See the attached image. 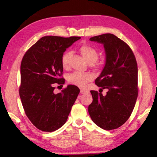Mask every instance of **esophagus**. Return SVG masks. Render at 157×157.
I'll return each mask as SVG.
<instances>
[{
  "instance_id": "obj_1",
  "label": "esophagus",
  "mask_w": 157,
  "mask_h": 157,
  "mask_svg": "<svg viewBox=\"0 0 157 157\" xmlns=\"http://www.w3.org/2000/svg\"><path fill=\"white\" fill-rule=\"evenodd\" d=\"M86 92H87V91L84 90H80L81 94H85V93H86Z\"/></svg>"
}]
</instances>
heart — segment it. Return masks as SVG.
I'll use <instances>...</instances> for the list:
<instances>
[{
  "instance_id": "heart-1",
  "label": "heart",
  "mask_w": 157,
  "mask_h": 157,
  "mask_svg": "<svg viewBox=\"0 0 157 157\" xmlns=\"http://www.w3.org/2000/svg\"><path fill=\"white\" fill-rule=\"evenodd\" d=\"M79 52L86 61L88 63L92 64L96 61L98 54L96 50L92 46L84 44L79 48ZM71 57V52L67 51L64 53L61 59L62 66L64 69H67L69 65V61ZM94 75L90 72H79L75 71L68 75V82L74 86L79 88H84L88 82H91Z\"/></svg>"
}]
</instances>
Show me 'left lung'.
I'll use <instances>...</instances> for the list:
<instances>
[{
    "label": "left lung",
    "instance_id": "obj_1",
    "mask_svg": "<svg viewBox=\"0 0 157 157\" xmlns=\"http://www.w3.org/2000/svg\"><path fill=\"white\" fill-rule=\"evenodd\" d=\"M90 40L104 46L105 65L95 84L108 92L103 96L90 91L93 101L88 113L100 128L115 129L127 121L135 106L138 93L137 62L129 46L114 34L96 36Z\"/></svg>",
    "mask_w": 157,
    "mask_h": 157
}]
</instances>
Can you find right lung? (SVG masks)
<instances>
[{
  "label": "right lung",
  "instance_id": "obj_1",
  "mask_svg": "<svg viewBox=\"0 0 157 157\" xmlns=\"http://www.w3.org/2000/svg\"><path fill=\"white\" fill-rule=\"evenodd\" d=\"M80 38L44 36L22 59L19 96L26 115L41 131L51 132L64 125L79 94V88L73 85L55 94L53 84L64 83L60 78L63 53Z\"/></svg>",
  "mask_w": 157,
  "mask_h": 157
}]
</instances>
